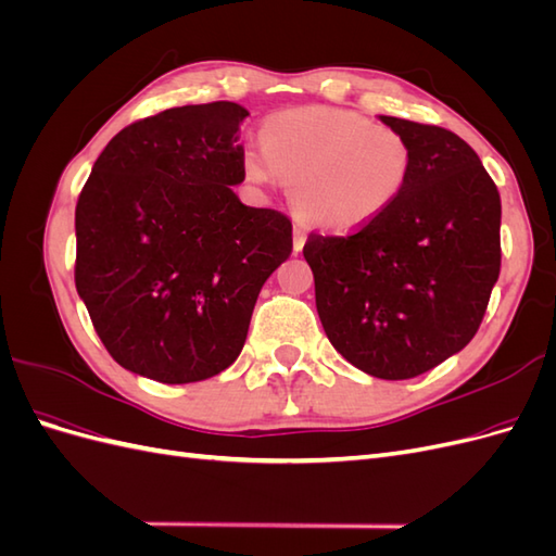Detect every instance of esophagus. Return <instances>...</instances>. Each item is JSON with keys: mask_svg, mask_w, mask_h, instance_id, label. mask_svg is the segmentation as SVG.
Masks as SVG:
<instances>
[{"mask_svg": "<svg viewBox=\"0 0 556 556\" xmlns=\"http://www.w3.org/2000/svg\"><path fill=\"white\" fill-rule=\"evenodd\" d=\"M306 243V229L301 225H294V252H299Z\"/></svg>", "mask_w": 556, "mask_h": 556, "instance_id": "1", "label": "esophagus"}]
</instances>
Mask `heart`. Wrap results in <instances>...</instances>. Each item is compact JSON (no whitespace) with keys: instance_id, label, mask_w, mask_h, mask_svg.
<instances>
[{"instance_id":"b5f03b06","label":"heart","mask_w":556,"mask_h":556,"mask_svg":"<svg viewBox=\"0 0 556 556\" xmlns=\"http://www.w3.org/2000/svg\"><path fill=\"white\" fill-rule=\"evenodd\" d=\"M260 148L243 155L248 180L292 182L299 215L331 231L374 223L406 190L415 162L401 129L331 106L268 115Z\"/></svg>"}]
</instances>
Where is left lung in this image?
<instances>
[{"label": "left lung", "mask_w": 556, "mask_h": 556, "mask_svg": "<svg viewBox=\"0 0 556 556\" xmlns=\"http://www.w3.org/2000/svg\"><path fill=\"white\" fill-rule=\"evenodd\" d=\"M406 134L413 174L394 204L304 257L327 339L359 371L408 380L466 348L501 271V197L457 134L380 115Z\"/></svg>", "instance_id": "8db88e82"}]
</instances>
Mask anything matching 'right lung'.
<instances>
[{
	"mask_svg": "<svg viewBox=\"0 0 556 556\" xmlns=\"http://www.w3.org/2000/svg\"><path fill=\"white\" fill-rule=\"evenodd\" d=\"M233 102L166 109L117 131L76 204V290L109 355L164 384L241 355L262 285L292 255V220L252 208Z\"/></svg>",
	"mask_w": 556,
	"mask_h": 556,
	"instance_id": "1",
	"label": "right lung"
}]
</instances>
